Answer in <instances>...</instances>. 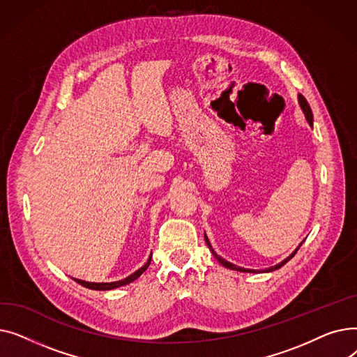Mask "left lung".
Wrapping results in <instances>:
<instances>
[{"label": "left lung", "mask_w": 357, "mask_h": 357, "mask_svg": "<svg viewBox=\"0 0 357 357\" xmlns=\"http://www.w3.org/2000/svg\"><path fill=\"white\" fill-rule=\"evenodd\" d=\"M298 98H299V104H301V107H303V109H304V112H305V117H307V120H308V123L312 126V112H311V108H310V105H308V102H307V100L301 96V93H299L298 96ZM205 241H207V245H208V248H210V250L213 252V255H214V257L220 261V264L222 265V266H226V268H229V269H233V271H238V272H250V273H255V272H259V271H253V269H245V268H238V266H236V265H233V264H230V261H227V260H224L222 257H220L214 250H213V248H211V245H210V241H208V238H207V236H205ZM303 245V243H301ZM299 245V246H301ZM299 246H298V249H299ZM298 249L289 256V257H287L285 260H282L280 261V264H278V265H275V266H272V268H269L266 272H271V271H275V269H279V268H282L287 261L289 260V259H292L294 256H295V253L298 252Z\"/></svg>", "instance_id": "1"}]
</instances>
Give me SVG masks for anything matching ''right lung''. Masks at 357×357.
Wrapping results in <instances>:
<instances>
[{
	"label": "right lung",
	"instance_id": "1",
	"mask_svg": "<svg viewBox=\"0 0 357 357\" xmlns=\"http://www.w3.org/2000/svg\"><path fill=\"white\" fill-rule=\"evenodd\" d=\"M150 260H152V256L149 257V260H147V264L144 265V266H142L139 271H136L135 273H131L130 276H127L126 279H123V280H117V282H108V284H96V282H85V280H81V279H75L77 280L78 284H81L82 287H85V288H89V289H93V291H109V289H114V288H119V287H124V285H127V284H130V282H133V280H136L147 268H149V265H150Z\"/></svg>",
	"mask_w": 357,
	"mask_h": 357
}]
</instances>
